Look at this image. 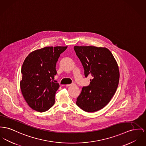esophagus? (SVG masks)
<instances>
[{"mask_svg": "<svg viewBox=\"0 0 146 146\" xmlns=\"http://www.w3.org/2000/svg\"><path fill=\"white\" fill-rule=\"evenodd\" d=\"M74 85H75V84H68V85H66V86L67 87H68V86H74Z\"/></svg>", "mask_w": 146, "mask_h": 146, "instance_id": "obj_1", "label": "esophagus"}]
</instances>
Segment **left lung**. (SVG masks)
<instances>
[{
    "label": "left lung",
    "mask_w": 146,
    "mask_h": 146,
    "mask_svg": "<svg viewBox=\"0 0 146 146\" xmlns=\"http://www.w3.org/2000/svg\"><path fill=\"white\" fill-rule=\"evenodd\" d=\"M74 50L84 69L90 85L83 87L76 105L88 112H96L109 103L116 91L119 72L116 61L106 48L75 46Z\"/></svg>",
    "instance_id": "1"
}]
</instances>
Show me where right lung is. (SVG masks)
<instances>
[{"mask_svg":"<svg viewBox=\"0 0 146 146\" xmlns=\"http://www.w3.org/2000/svg\"><path fill=\"white\" fill-rule=\"evenodd\" d=\"M67 48L45 47L30 52L25 59L20 86L23 97L33 110L43 112L54 105L55 93L60 87L52 81L57 73L56 64Z\"/></svg>","mask_w":146,"mask_h":146,"instance_id":"add662e5","label":"right lung"}]
</instances>
